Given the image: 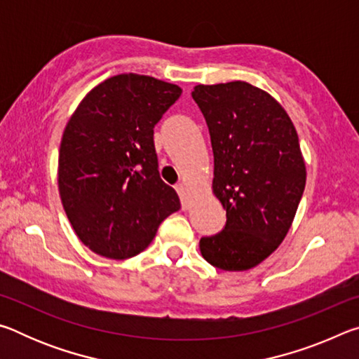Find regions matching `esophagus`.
I'll return each mask as SVG.
<instances>
[{"instance_id": "obj_1", "label": "esophagus", "mask_w": 359, "mask_h": 359, "mask_svg": "<svg viewBox=\"0 0 359 359\" xmlns=\"http://www.w3.org/2000/svg\"><path fill=\"white\" fill-rule=\"evenodd\" d=\"M175 191H177V194L180 196V201H182V208H187V204H188V201H187V187H185V184H177L175 185Z\"/></svg>"}]
</instances>
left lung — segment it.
Masks as SVG:
<instances>
[{"label": "left lung", "instance_id": "1", "mask_svg": "<svg viewBox=\"0 0 359 359\" xmlns=\"http://www.w3.org/2000/svg\"><path fill=\"white\" fill-rule=\"evenodd\" d=\"M214 151V193L226 224L199 241L223 271L252 269L280 245L306 187L299 139L285 109L247 82L196 85Z\"/></svg>", "mask_w": 359, "mask_h": 359}]
</instances>
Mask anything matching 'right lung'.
<instances>
[{"mask_svg": "<svg viewBox=\"0 0 359 359\" xmlns=\"http://www.w3.org/2000/svg\"><path fill=\"white\" fill-rule=\"evenodd\" d=\"M180 95L155 77L118 74L85 96L66 125L60 196L79 239L101 257H135L180 209L154 144L155 125Z\"/></svg>", "mask_w": 359, "mask_h": 359, "instance_id": "right-lung-1", "label": "right lung"}]
</instances>
